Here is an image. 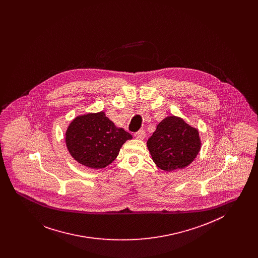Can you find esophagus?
I'll return each mask as SVG.
<instances>
[{
  "label": "esophagus",
  "mask_w": 258,
  "mask_h": 258,
  "mask_svg": "<svg viewBox=\"0 0 258 258\" xmlns=\"http://www.w3.org/2000/svg\"><path fill=\"white\" fill-rule=\"evenodd\" d=\"M146 136V134L144 131H138L135 134V137L136 139H144Z\"/></svg>",
  "instance_id": "34e87169"
}]
</instances>
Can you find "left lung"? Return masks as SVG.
<instances>
[{
    "label": "left lung",
    "instance_id": "obj_1",
    "mask_svg": "<svg viewBox=\"0 0 258 258\" xmlns=\"http://www.w3.org/2000/svg\"><path fill=\"white\" fill-rule=\"evenodd\" d=\"M147 147L157 166L170 172L189 165L200 151L201 141L197 128L172 115L157 125Z\"/></svg>",
    "mask_w": 258,
    "mask_h": 258
}]
</instances>
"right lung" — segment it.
<instances>
[{"label": "right lung", "mask_w": 258, "mask_h": 258, "mask_svg": "<svg viewBox=\"0 0 258 258\" xmlns=\"http://www.w3.org/2000/svg\"><path fill=\"white\" fill-rule=\"evenodd\" d=\"M133 136L117 127L103 111L76 117L66 133V144L77 162L100 169L115 160L123 143Z\"/></svg>", "instance_id": "right-lung-1"}]
</instances>
